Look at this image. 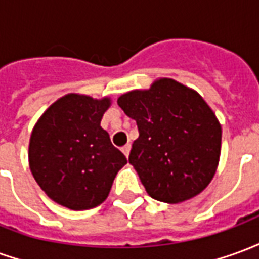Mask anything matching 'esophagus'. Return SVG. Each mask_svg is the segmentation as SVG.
<instances>
[{"instance_id": "1", "label": "esophagus", "mask_w": 259, "mask_h": 259, "mask_svg": "<svg viewBox=\"0 0 259 259\" xmlns=\"http://www.w3.org/2000/svg\"><path fill=\"white\" fill-rule=\"evenodd\" d=\"M130 148H132V147H130V144H126V146H124V147H122V152H123L124 155H126V158L129 157Z\"/></svg>"}]
</instances>
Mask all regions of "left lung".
I'll return each mask as SVG.
<instances>
[{
  "mask_svg": "<svg viewBox=\"0 0 259 259\" xmlns=\"http://www.w3.org/2000/svg\"><path fill=\"white\" fill-rule=\"evenodd\" d=\"M118 104L137 123L139 139L129 163L150 197L178 204L209 185L219 162L222 129L198 93L159 79L150 90L120 96Z\"/></svg>",
  "mask_w": 259,
  "mask_h": 259,
  "instance_id": "left-lung-1",
  "label": "left lung"
}]
</instances>
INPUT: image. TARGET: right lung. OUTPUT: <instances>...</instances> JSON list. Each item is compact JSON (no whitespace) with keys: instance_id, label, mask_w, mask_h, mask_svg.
<instances>
[{"instance_id":"obj_1","label":"right lung","mask_w":259,"mask_h":259,"mask_svg":"<svg viewBox=\"0 0 259 259\" xmlns=\"http://www.w3.org/2000/svg\"><path fill=\"white\" fill-rule=\"evenodd\" d=\"M109 98L68 94L33 129L29 163L37 185L59 205L81 211L100 205L127 159L100 123Z\"/></svg>"}]
</instances>
